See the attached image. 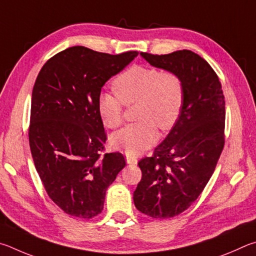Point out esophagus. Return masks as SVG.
I'll use <instances>...</instances> for the list:
<instances>
[{
	"instance_id": "esophagus-1",
	"label": "esophagus",
	"mask_w": 256,
	"mask_h": 256,
	"mask_svg": "<svg viewBox=\"0 0 256 256\" xmlns=\"http://www.w3.org/2000/svg\"><path fill=\"white\" fill-rule=\"evenodd\" d=\"M126 160H127L128 164H137V158H135V156L126 155Z\"/></svg>"
}]
</instances>
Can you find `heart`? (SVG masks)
Instances as JSON below:
<instances>
[{
	"label": "heart",
	"mask_w": 256,
	"mask_h": 256,
	"mask_svg": "<svg viewBox=\"0 0 256 256\" xmlns=\"http://www.w3.org/2000/svg\"><path fill=\"white\" fill-rule=\"evenodd\" d=\"M114 93L101 92L96 109L103 124L116 128L122 122L124 104L138 103L135 124L126 126L111 136V144L129 155L144 153L158 138V127L168 130L180 116L183 85L172 72L148 66H134L114 80Z\"/></svg>",
	"instance_id": "obj_1"
}]
</instances>
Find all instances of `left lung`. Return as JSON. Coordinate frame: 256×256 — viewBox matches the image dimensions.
<instances>
[{"label":"left lung","mask_w":256,"mask_h":256,"mask_svg":"<svg viewBox=\"0 0 256 256\" xmlns=\"http://www.w3.org/2000/svg\"><path fill=\"white\" fill-rule=\"evenodd\" d=\"M140 56L176 74L183 85L180 116L153 156L140 160L142 176L134 191L140 212L168 219L194 202L216 168L225 144V96L217 74L198 54L183 49Z\"/></svg>","instance_id":"left-lung-1"}]
</instances>
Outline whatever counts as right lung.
Segmentation results:
<instances>
[{"mask_svg":"<svg viewBox=\"0 0 256 256\" xmlns=\"http://www.w3.org/2000/svg\"><path fill=\"white\" fill-rule=\"evenodd\" d=\"M70 47L47 60L31 98L29 144L47 194L64 212L92 218L124 168L121 153L101 156L106 136L98 114L101 88L137 57Z\"/></svg>","mask_w":256,"mask_h":256,"instance_id":"1","label":"right lung"}]
</instances>
